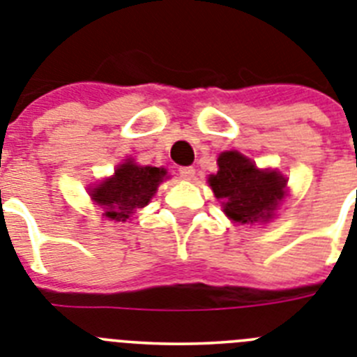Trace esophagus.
Segmentation results:
<instances>
[{
  "mask_svg": "<svg viewBox=\"0 0 357 357\" xmlns=\"http://www.w3.org/2000/svg\"><path fill=\"white\" fill-rule=\"evenodd\" d=\"M179 176H181V179H185V181H192L195 176V169L194 167H181V169H179Z\"/></svg>",
  "mask_w": 357,
  "mask_h": 357,
  "instance_id": "esophagus-1",
  "label": "esophagus"
}]
</instances>
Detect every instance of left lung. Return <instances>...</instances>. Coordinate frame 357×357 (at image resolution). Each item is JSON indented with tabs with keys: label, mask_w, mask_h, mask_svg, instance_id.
<instances>
[{
	"label": "left lung",
	"mask_w": 357,
	"mask_h": 357,
	"mask_svg": "<svg viewBox=\"0 0 357 357\" xmlns=\"http://www.w3.org/2000/svg\"><path fill=\"white\" fill-rule=\"evenodd\" d=\"M218 172L210 176V186L220 201L224 213L234 222H266L287 190V179L278 172L259 171L236 151L222 153L217 160Z\"/></svg>",
	"instance_id": "left-lung-1"
}]
</instances>
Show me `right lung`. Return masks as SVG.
Returning <instances> with one entry per match:
<instances>
[{"label":"right lung","mask_w":357,"mask_h":357,"mask_svg":"<svg viewBox=\"0 0 357 357\" xmlns=\"http://www.w3.org/2000/svg\"><path fill=\"white\" fill-rule=\"evenodd\" d=\"M165 174V169L139 167L126 162L117 167L114 178L102 181L91 195L99 206L105 208L108 218L124 222L131 213L151 201Z\"/></svg>","instance_id":"obj_1"}]
</instances>
